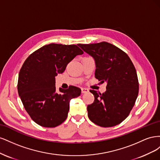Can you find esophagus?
Here are the masks:
<instances>
[{
    "label": "esophagus",
    "instance_id": "34e87169",
    "mask_svg": "<svg viewBox=\"0 0 160 160\" xmlns=\"http://www.w3.org/2000/svg\"><path fill=\"white\" fill-rule=\"evenodd\" d=\"M81 92L82 93H88V92H89V89L88 88H81Z\"/></svg>",
    "mask_w": 160,
    "mask_h": 160
}]
</instances>
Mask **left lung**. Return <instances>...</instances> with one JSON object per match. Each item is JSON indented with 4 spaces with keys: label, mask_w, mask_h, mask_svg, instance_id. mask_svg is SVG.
Instances as JSON below:
<instances>
[{
    "label": "left lung",
    "mask_w": 160,
    "mask_h": 160,
    "mask_svg": "<svg viewBox=\"0 0 160 160\" xmlns=\"http://www.w3.org/2000/svg\"><path fill=\"white\" fill-rule=\"evenodd\" d=\"M78 45L94 58L95 78L108 83L105 93L90 90L95 100L88 105L89 119L103 128L121 123L129 115L139 93L138 78L132 60L108 42Z\"/></svg>",
    "instance_id": "obj_1"
}]
</instances>
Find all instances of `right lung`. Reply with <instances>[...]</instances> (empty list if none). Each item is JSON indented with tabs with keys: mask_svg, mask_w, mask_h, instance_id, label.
I'll return each instance as SVG.
<instances>
[{
	"mask_svg": "<svg viewBox=\"0 0 160 160\" xmlns=\"http://www.w3.org/2000/svg\"><path fill=\"white\" fill-rule=\"evenodd\" d=\"M83 51L75 45L51 43L41 47L27 57L18 74L17 89L24 108L31 118L45 128H55L68 116L69 101L81 94V89L55 88V76Z\"/></svg>",
	"mask_w": 160,
	"mask_h": 160,
	"instance_id": "right-lung-1",
	"label": "right lung"
}]
</instances>
